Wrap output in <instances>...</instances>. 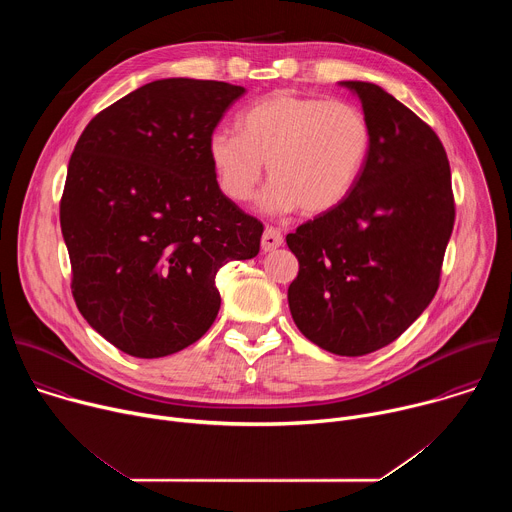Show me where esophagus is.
<instances>
[{
  "mask_svg": "<svg viewBox=\"0 0 512 512\" xmlns=\"http://www.w3.org/2000/svg\"><path fill=\"white\" fill-rule=\"evenodd\" d=\"M281 243H283V235H281L277 229L267 227V229L263 231V237H261V249H263L265 253L275 251L277 247H281Z\"/></svg>",
  "mask_w": 512,
  "mask_h": 512,
  "instance_id": "obj_1",
  "label": "esophagus"
}]
</instances>
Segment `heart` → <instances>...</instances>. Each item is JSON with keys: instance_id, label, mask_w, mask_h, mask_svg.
I'll return each mask as SVG.
<instances>
[{"instance_id": "1", "label": "heart", "mask_w": 512, "mask_h": 512, "mask_svg": "<svg viewBox=\"0 0 512 512\" xmlns=\"http://www.w3.org/2000/svg\"><path fill=\"white\" fill-rule=\"evenodd\" d=\"M237 131L208 137L218 188L235 202L253 196L267 162L271 182L259 204L283 214H324L356 188L373 152V125L358 105L277 91L237 117Z\"/></svg>"}]
</instances>
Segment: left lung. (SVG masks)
<instances>
[{
	"instance_id": "1",
	"label": "left lung",
	"mask_w": 512,
	"mask_h": 512,
	"mask_svg": "<svg viewBox=\"0 0 512 512\" xmlns=\"http://www.w3.org/2000/svg\"><path fill=\"white\" fill-rule=\"evenodd\" d=\"M340 85L371 119L373 152L340 206L285 237L300 263L287 302L308 340L362 356L399 338L433 300L456 208L435 131L379 85Z\"/></svg>"
}]
</instances>
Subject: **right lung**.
Here are the masks:
<instances>
[{
  "label": "right lung",
  "instance_id": "obj_1",
  "mask_svg": "<svg viewBox=\"0 0 512 512\" xmlns=\"http://www.w3.org/2000/svg\"><path fill=\"white\" fill-rule=\"evenodd\" d=\"M245 89L162 79L91 119L70 156L60 229L72 296L105 340L174 354L212 326L216 273L259 253L263 225L218 188L208 137Z\"/></svg>",
  "mask_w": 512,
  "mask_h": 512
}]
</instances>
